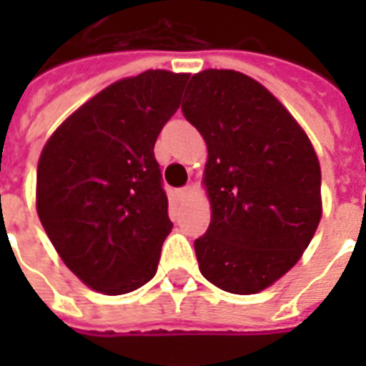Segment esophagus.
I'll return each mask as SVG.
<instances>
[{"label": "esophagus", "mask_w": 366, "mask_h": 366, "mask_svg": "<svg viewBox=\"0 0 366 366\" xmlns=\"http://www.w3.org/2000/svg\"><path fill=\"white\" fill-rule=\"evenodd\" d=\"M192 189H194V186H184V188L178 189V197H180V199H186V197L192 194Z\"/></svg>", "instance_id": "34e87169"}]
</instances>
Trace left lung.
Listing matches in <instances>:
<instances>
[{"mask_svg": "<svg viewBox=\"0 0 366 366\" xmlns=\"http://www.w3.org/2000/svg\"><path fill=\"white\" fill-rule=\"evenodd\" d=\"M186 94L184 117L209 149L211 224L194 243L199 269L226 292L256 295L300 260L317 229V154L287 108L241 71H199Z\"/></svg>", "mask_w": 366, "mask_h": 366, "instance_id": "1", "label": "left lung"}]
</instances>
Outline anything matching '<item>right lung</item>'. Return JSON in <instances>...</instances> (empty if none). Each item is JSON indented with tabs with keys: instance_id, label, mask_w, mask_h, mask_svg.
Wrapping results in <instances>:
<instances>
[{
	"instance_id": "1",
	"label": "right lung",
	"mask_w": 366,
	"mask_h": 366,
	"mask_svg": "<svg viewBox=\"0 0 366 366\" xmlns=\"http://www.w3.org/2000/svg\"><path fill=\"white\" fill-rule=\"evenodd\" d=\"M189 74L148 70L112 83L49 138L37 217L66 266L104 295L154 277L172 228L154 146Z\"/></svg>"
}]
</instances>
